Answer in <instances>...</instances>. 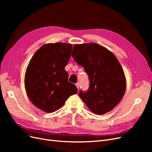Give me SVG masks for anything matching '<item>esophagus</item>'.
I'll list each match as a JSON object with an SVG mask.
<instances>
[{
  "label": "esophagus",
  "mask_w": 152,
  "mask_h": 152,
  "mask_svg": "<svg viewBox=\"0 0 152 152\" xmlns=\"http://www.w3.org/2000/svg\"><path fill=\"white\" fill-rule=\"evenodd\" d=\"M75 86H76V87H77V88L78 89H79V83H77V84H75Z\"/></svg>",
  "instance_id": "1"
}]
</instances>
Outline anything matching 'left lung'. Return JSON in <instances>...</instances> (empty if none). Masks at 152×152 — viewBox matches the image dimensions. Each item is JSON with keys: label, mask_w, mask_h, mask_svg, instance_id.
I'll use <instances>...</instances> for the list:
<instances>
[{"label": "left lung", "mask_w": 152, "mask_h": 152, "mask_svg": "<svg viewBox=\"0 0 152 152\" xmlns=\"http://www.w3.org/2000/svg\"><path fill=\"white\" fill-rule=\"evenodd\" d=\"M72 56L89 77V88L80 98L96 115L112 110L121 102L126 89V79L116 56L96 43L75 44Z\"/></svg>", "instance_id": "8db88e82"}]
</instances>
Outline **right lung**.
I'll list each match as a JSON object with an SVG mask.
<instances>
[{"mask_svg": "<svg viewBox=\"0 0 152 152\" xmlns=\"http://www.w3.org/2000/svg\"><path fill=\"white\" fill-rule=\"evenodd\" d=\"M72 44H44L32 56L25 75V87L30 102L47 113L61 108L76 86L68 81L65 70L70 58Z\"/></svg>", "mask_w": 152, "mask_h": 152, "instance_id": "add662e5", "label": "right lung"}]
</instances>
